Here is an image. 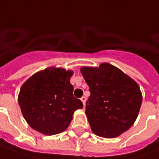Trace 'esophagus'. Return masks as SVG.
I'll use <instances>...</instances> for the list:
<instances>
[{
    "mask_svg": "<svg viewBox=\"0 0 159 159\" xmlns=\"http://www.w3.org/2000/svg\"><path fill=\"white\" fill-rule=\"evenodd\" d=\"M86 100H87V99H86V97H85V96H82V98H81V101L83 102V105H85V102H86Z\"/></svg>",
    "mask_w": 159,
    "mask_h": 159,
    "instance_id": "esophagus-1",
    "label": "esophagus"
}]
</instances>
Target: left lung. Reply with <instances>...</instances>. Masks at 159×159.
I'll return each instance as SVG.
<instances>
[{"label": "left lung", "mask_w": 159, "mask_h": 159, "mask_svg": "<svg viewBox=\"0 0 159 159\" xmlns=\"http://www.w3.org/2000/svg\"><path fill=\"white\" fill-rule=\"evenodd\" d=\"M83 76L89 88L85 114L93 133L115 138L133 126L141 106L142 95L135 81L112 64L83 67Z\"/></svg>", "instance_id": "left-lung-1"}]
</instances>
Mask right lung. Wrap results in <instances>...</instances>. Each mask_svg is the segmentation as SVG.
Returning <instances> with one entry per match:
<instances>
[{"label":"right lung","mask_w":159,"mask_h":159,"mask_svg":"<svg viewBox=\"0 0 159 159\" xmlns=\"http://www.w3.org/2000/svg\"><path fill=\"white\" fill-rule=\"evenodd\" d=\"M71 76L72 71L64 69H46L22 85L19 105L32 128L45 135L59 134L68 127L74 112L83 108L73 95Z\"/></svg>","instance_id":"obj_1"}]
</instances>
